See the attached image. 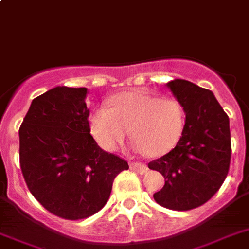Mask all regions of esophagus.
<instances>
[{"label": "esophagus", "mask_w": 249, "mask_h": 249, "mask_svg": "<svg viewBox=\"0 0 249 249\" xmlns=\"http://www.w3.org/2000/svg\"><path fill=\"white\" fill-rule=\"evenodd\" d=\"M129 167H130V170L137 171L141 175H143V173H145L148 171V167L144 163H141V162H129Z\"/></svg>", "instance_id": "34e87169"}]
</instances>
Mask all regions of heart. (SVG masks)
I'll return each mask as SVG.
<instances>
[{
	"instance_id": "heart-1",
	"label": "heart",
	"mask_w": 249,
	"mask_h": 249,
	"mask_svg": "<svg viewBox=\"0 0 249 249\" xmlns=\"http://www.w3.org/2000/svg\"><path fill=\"white\" fill-rule=\"evenodd\" d=\"M185 126L182 106L175 99L149 93L123 92L96 108L89 116L93 139L106 152L119 148L130 130L133 148L150 157H160L176 147Z\"/></svg>"
}]
</instances>
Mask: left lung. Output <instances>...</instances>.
<instances>
[{
	"label": "left lung",
	"mask_w": 249,
	"mask_h": 249,
	"mask_svg": "<svg viewBox=\"0 0 249 249\" xmlns=\"http://www.w3.org/2000/svg\"><path fill=\"white\" fill-rule=\"evenodd\" d=\"M167 87L186 112L182 135L171 152L148 163L164 177V186L153 195L163 208L186 212L212 199L231 166L229 118L214 93L185 79Z\"/></svg>",
	"instance_id": "left-lung-1"
}]
</instances>
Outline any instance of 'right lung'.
<instances>
[{"label": "right lung", "instance_id": "right-lung-1", "mask_svg": "<svg viewBox=\"0 0 249 249\" xmlns=\"http://www.w3.org/2000/svg\"><path fill=\"white\" fill-rule=\"evenodd\" d=\"M87 89L55 87L37 96L18 129L20 167L29 191L67 220L100 212L128 162L97 145L89 133Z\"/></svg>", "mask_w": 249, "mask_h": 249}]
</instances>
